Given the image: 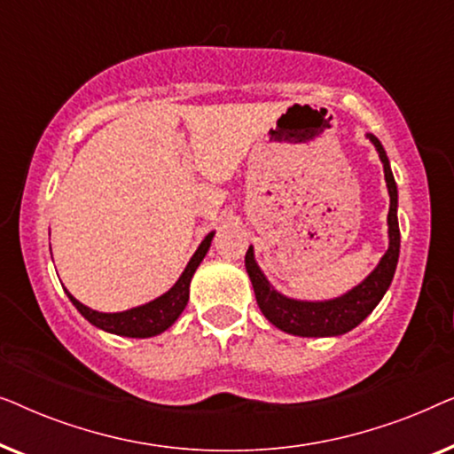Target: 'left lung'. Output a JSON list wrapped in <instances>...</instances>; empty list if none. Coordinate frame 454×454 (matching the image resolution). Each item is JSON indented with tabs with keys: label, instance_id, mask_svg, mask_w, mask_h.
Here are the masks:
<instances>
[{
	"label": "left lung",
	"instance_id": "obj_1",
	"mask_svg": "<svg viewBox=\"0 0 454 454\" xmlns=\"http://www.w3.org/2000/svg\"><path fill=\"white\" fill-rule=\"evenodd\" d=\"M372 145L376 146L380 160L384 165V179L388 185L390 208H388V250L384 254L380 264L370 272V277L357 287H353L349 294L328 301H300L289 300L278 294L277 289L270 287L266 281L262 270L258 269L254 260L252 246L246 252V270L250 275L254 294L260 312L266 316V320L272 322L277 328L297 334V337H337V334L349 333L359 322L365 320V316L372 314V309L378 306L387 294L390 281L395 277L396 262H399V247H401V233L399 221H396V184L390 171V163L387 153L376 136L368 134Z\"/></svg>",
	"mask_w": 454,
	"mask_h": 454
}]
</instances>
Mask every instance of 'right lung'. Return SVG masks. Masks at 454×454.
Listing matches in <instances>:
<instances>
[{"mask_svg": "<svg viewBox=\"0 0 454 454\" xmlns=\"http://www.w3.org/2000/svg\"><path fill=\"white\" fill-rule=\"evenodd\" d=\"M213 235L215 233H208L207 238L202 239V244L198 246L196 254L190 258V262L182 272V277L177 278V283L173 285L167 294L157 297V300L145 303V306L126 309V312H117V314H103V312H97V309L86 308L84 303H80L76 297L70 294V291H66V294L70 297L74 306H76L78 312L97 328H103V331L107 333L121 334V337H132V339L154 337V334H160L163 331H167V328L179 318V314L184 312L185 303H188V297H190V281L192 277H194L198 264L202 262L204 256H207L210 241H213Z\"/></svg>", "mask_w": 454, "mask_h": 454, "instance_id": "obj_1", "label": "right lung"}]
</instances>
